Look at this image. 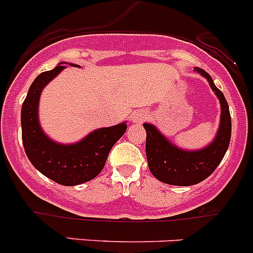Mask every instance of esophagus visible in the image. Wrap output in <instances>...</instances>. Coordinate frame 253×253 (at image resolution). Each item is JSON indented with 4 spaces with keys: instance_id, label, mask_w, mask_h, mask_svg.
Segmentation results:
<instances>
[{
    "instance_id": "34e87169",
    "label": "esophagus",
    "mask_w": 253,
    "mask_h": 253,
    "mask_svg": "<svg viewBox=\"0 0 253 253\" xmlns=\"http://www.w3.org/2000/svg\"><path fill=\"white\" fill-rule=\"evenodd\" d=\"M145 119V113L142 111H138V112H134L133 115L131 116V121L132 122H141Z\"/></svg>"
}]
</instances>
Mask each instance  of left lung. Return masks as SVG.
Masks as SVG:
<instances>
[{
	"label": "left lung",
	"mask_w": 253,
	"mask_h": 253,
	"mask_svg": "<svg viewBox=\"0 0 253 253\" xmlns=\"http://www.w3.org/2000/svg\"><path fill=\"white\" fill-rule=\"evenodd\" d=\"M195 70L206 77L221 103V125L213 142L204 150L188 152L171 145L152 125H143L148 169L157 180L169 185L192 186L206 180L222 161L230 145L231 116L227 101L206 71L198 67Z\"/></svg>",
	"instance_id": "8db88e82"
}]
</instances>
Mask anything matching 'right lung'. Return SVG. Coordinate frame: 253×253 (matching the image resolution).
Here are the masks:
<instances>
[{"label":"right lung","instance_id":"add662e5","mask_svg":"<svg viewBox=\"0 0 253 253\" xmlns=\"http://www.w3.org/2000/svg\"><path fill=\"white\" fill-rule=\"evenodd\" d=\"M65 66L42 72L31 84L21 111L22 142L31 164L42 174L63 186L91 181L105 167L111 148L126 132V124L96 129L76 145H58L42 132L39 124V98L42 88Z\"/></svg>","mask_w":253,"mask_h":253}]
</instances>
